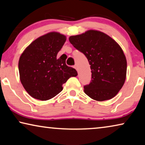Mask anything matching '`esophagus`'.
Wrapping results in <instances>:
<instances>
[{
    "label": "esophagus",
    "instance_id": "34e87169",
    "mask_svg": "<svg viewBox=\"0 0 145 145\" xmlns=\"http://www.w3.org/2000/svg\"><path fill=\"white\" fill-rule=\"evenodd\" d=\"M73 68H75V69L77 70V69H78V68H77V65H75L74 67H73Z\"/></svg>",
    "mask_w": 145,
    "mask_h": 145
}]
</instances>
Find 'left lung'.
<instances>
[{"label":"left lung","instance_id":"left-lung-1","mask_svg":"<svg viewBox=\"0 0 145 145\" xmlns=\"http://www.w3.org/2000/svg\"><path fill=\"white\" fill-rule=\"evenodd\" d=\"M70 42L87 57L91 70V81L84 86L88 97L97 101L114 97L126 79L127 59L121 46L107 34L88 30L71 36Z\"/></svg>","mask_w":145,"mask_h":145}]
</instances>
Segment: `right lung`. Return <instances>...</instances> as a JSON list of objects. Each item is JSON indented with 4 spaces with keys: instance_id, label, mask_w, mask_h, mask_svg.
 <instances>
[{
    "instance_id": "obj_1",
    "label": "right lung",
    "mask_w": 145,
    "mask_h": 145,
    "mask_svg": "<svg viewBox=\"0 0 145 145\" xmlns=\"http://www.w3.org/2000/svg\"><path fill=\"white\" fill-rule=\"evenodd\" d=\"M66 40L64 34L50 32L33 41L20 57V80L34 99H51L63 90L68 78L77 75L75 69L66 65V59L57 57Z\"/></svg>"
}]
</instances>
